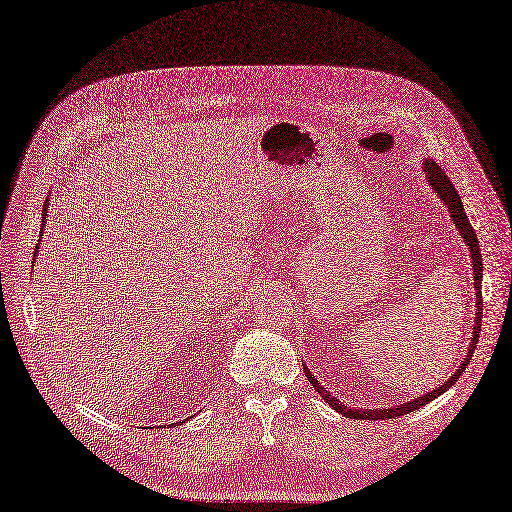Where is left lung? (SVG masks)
Returning <instances> with one entry per match:
<instances>
[{
  "mask_svg": "<svg viewBox=\"0 0 512 512\" xmlns=\"http://www.w3.org/2000/svg\"><path fill=\"white\" fill-rule=\"evenodd\" d=\"M424 170H426V177H428V181H430V188L439 194V199H441L445 205H448V212H450V216H452V220H454L456 229L461 231L465 244L469 246L471 266H474V287H476V298H478V313H476V324H474V337H471V344H469L465 361L461 363V368H458V370L452 374V378H450L448 383H443L441 387H437L435 391L426 393V396H422V398H415L413 402H406V404H402V406H396V409H376V411H372V409H363V411H361V409H350V406H346V404H342L339 400H335L333 396H329V393H326V389H324V387L316 381V378H313V374L305 368V376L309 378V383H311L313 387H316V391L320 393V396H322L326 402H329L337 413H342V415L352 417V419H393V417H400V415H406V413H411V411L419 409V406L428 404L430 400H435L437 396H441L443 391H448V389L458 381V378H461V374L465 372V365H469V359H471V355H474L476 344H478L480 326H482V316H480V313H482V294H480V283H482V255H480V248H478L476 231H474V227H471V222H469V218H467V214H465V209H463V203H461V196H458L456 188L452 186V181L448 179V175H445V170H443L437 162H432V160H426V162H424Z\"/></svg>",
  "mask_w": 512,
  "mask_h": 512,
  "instance_id": "obj_1",
  "label": "left lung"
}]
</instances>
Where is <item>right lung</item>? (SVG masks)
Returning <instances> with one entry per match:
<instances>
[{
    "instance_id": "right-lung-1",
    "label": "right lung",
    "mask_w": 512,
    "mask_h": 512,
    "mask_svg": "<svg viewBox=\"0 0 512 512\" xmlns=\"http://www.w3.org/2000/svg\"><path fill=\"white\" fill-rule=\"evenodd\" d=\"M47 205H49V203H45V207H43V227H45V216H47ZM41 235H43V231H41ZM38 242H41V238H38ZM34 257H36V248H34Z\"/></svg>"
}]
</instances>
